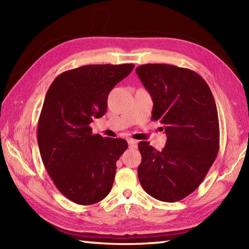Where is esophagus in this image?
I'll return each mask as SVG.
<instances>
[{
    "label": "esophagus",
    "instance_id": "esophagus-1",
    "mask_svg": "<svg viewBox=\"0 0 249 249\" xmlns=\"http://www.w3.org/2000/svg\"><path fill=\"white\" fill-rule=\"evenodd\" d=\"M128 145H129V149H136L137 145H138V141L134 140V139H129L128 140Z\"/></svg>",
    "mask_w": 249,
    "mask_h": 249
}]
</instances>
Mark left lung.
<instances>
[{"mask_svg": "<svg viewBox=\"0 0 249 249\" xmlns=\"http://www.w3.org/2000/svg\"><path fill=\"white\" fill-rule=\"evenodd\" d=\"M136 72L152 97V119L160 122L167 136L161 151L147 141L139 143V181L153 198L176 202L199 187L216 160L217 108L208 83L194 71L145 64Z\"/></svg>", "mask_w": 249, "mask_h": 249, "instance_id": "obj_1", "label": "left lung"}]
</instances>
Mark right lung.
I'll return each instance as SVG.
<instances>
[{"mask_svg": "<svg viewBox=\"0 0 249 249\" xmlns=\"http://www.w3.org/2000/svg\"><path fill=\"white\" fill-rule=\"evenodd\" d=\"M134 67H78L57 76L46 94L37 128L40 156L56 188L77 204L97 203L112 188L127 141L93 135L89 124L106 113L110 91Z\"/></svg>", "mask_w": 249, "mask_h": 249, "instance_id": "add662e5", "label": "right lung"}]
</instances>
